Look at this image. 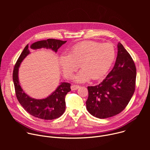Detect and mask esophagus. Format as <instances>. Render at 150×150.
Listing matches in <instances>:
<instances>
[{"label": "esophagus", "mask_w": 150, "mask_h": 150, "mask_svg": "<svg viewBox=\"0 0 150 150\" xmlns=\"http://www.w3.org/2000/svg\"><path fill=\"white\" fill-rule=\"evenodd\" d=\"M79 88V85H71V90H72V91L76 90H78Z\"/></svg>", "instance_id": "1"}]
</instances>
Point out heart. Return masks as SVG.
Wrapping results in <instances>:
<instances>
[{
  "mask_svg": "<svg viewBox=\"0 0 150 150\" xmlns=\"http://www.w3.org/2000/svg\"><path fill=\"white\" fill-rule=\"evenodd\" d=\"M116 52L110 43L86 41L73 46L68 55L62 54L59 59V66L66 78L70 79L79 68H82L74 77L77 82L98 79L104 76L111 67Z\"/></svg>",
  "mask_w": 150,
  "mask_h": 150,
  "instance_id": "b5f03b06",
  "label": "heart"
}]
</instances>
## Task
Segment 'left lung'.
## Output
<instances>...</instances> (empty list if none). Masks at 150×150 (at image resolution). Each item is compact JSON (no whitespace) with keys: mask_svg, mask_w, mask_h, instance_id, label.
I'll return each mask as SVG.
<instances>
[{"mask_svg":"<svg viewBox=\"0 0 150 150\" xmlns=\"http://www.w3.org/2000/svg\"><path fill=\"white\" fill-rule=\"evenodd\" d=\"M136 75L132 58L118 42L117 55L112 70L100 84L88 87V97L86 101L88 112L100 119L120 113L134 93Z\"/></svg>","mask_w":150,"mask_h":150,"instance_id":"left-lung-1","label":"left lung"}]
</instances>
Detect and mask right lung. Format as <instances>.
Returning <instances> with one entry per match:
<instances>
[{
	"instance_id": "right-lung-1",
	"label": "right lung",
	"mask_w": 150,
	"mask_h": 150,
	"mask_svg": "<svg viewBox=\"0 0 150 150\" xmlns=\"http://www.w3.org/2000/svg\"><path fill=\"white\" fill-rule=\"evenodd\" d=\"M67 41L49 38L34 42L30 48L34 50L46 48L56 53L57 50ZM30 53L27 45L19 56L13 72V81L16 98L23 108L31 115L43 120H52L60 117L65 111V96L71 91V84L61 82L57 88L48 97L42 99H35L27 95L21 87L18 76L19 68L21 62Z\"/></svg>"
}]
</instances>
